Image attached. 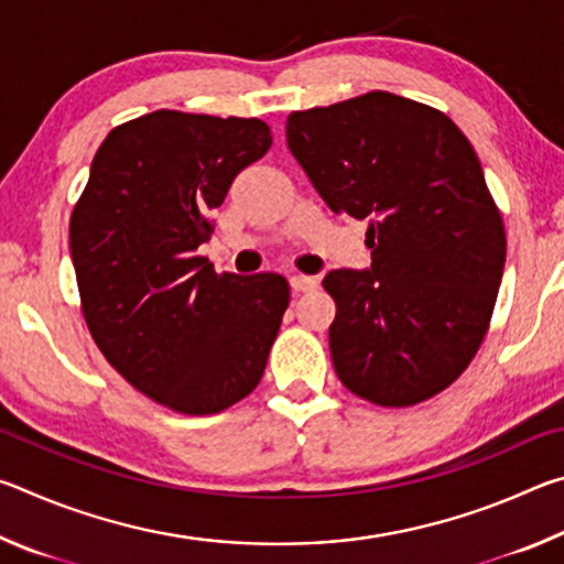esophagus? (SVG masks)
<instances>
[{"instance_id":"34e87169","label":"esophagus","mask_w":564,"mask_h":564,"mask_svg":"<svg viewBox=\"0 0 564 564\" xmlns=\"http://www.w3.org/2000/svg\"><path fill=\"white\" fill-rule=\"evenodd\" d=\"M291 289L299 291V293H308L313 289H318V279L316 275H291Z\"/></svg>"}]
</instances>
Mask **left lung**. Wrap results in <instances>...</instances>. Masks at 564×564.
<instances>
[{
	"label": "left lung",
	"instance_id": "8db88e82",
	"mask_svg": "<svg viewBox=\"0 0 564 564\" xmlns=\"http://www.w3.org/2000/svg\"><path fill=\"white\" fill-rule=\"evenodd\" d=\"M285 139L330 212L368 221L370 269L323 279L340 383L383 408L441 393L488 333L508 248L470 141L388 91L293 111Z\"/></svg>",
	"mask_w": 564,
	"mask_h": 564
}]
</instances>
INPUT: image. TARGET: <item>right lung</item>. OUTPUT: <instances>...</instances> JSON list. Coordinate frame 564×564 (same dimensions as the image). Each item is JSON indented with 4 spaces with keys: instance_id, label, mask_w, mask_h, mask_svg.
Segmentation results:
<instances>
[{
    "instance_id": "add662e5",
    "label": "right lung",
    "mask_w": 564,
    "mask_h": 564,
    "mask_svg": "<svg viewBox=\"0 0 564 564\" xmlns=\"http://www.w3.org/2000/svg\"><path fill=\"white\" fill-rule=\"evenodd\" d=\"M261 119L159 109L111 129L69 221L82 311L129 383L186 415L259 386L289 308L279 273H216L196 253L234 178L271 149Z\"/></svg>"
}]
</instances>
